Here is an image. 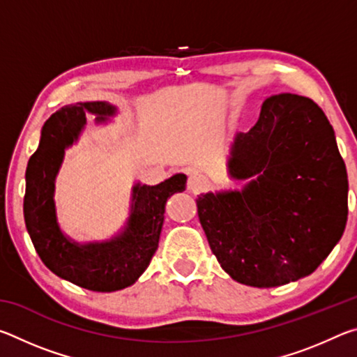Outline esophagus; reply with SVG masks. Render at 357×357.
<instances>
[{"mask_svg": "<svg viewBox=\"0 0 357 357\" xmlns=\"http://www.w3.org/2000/svg\"><path fill=\"white\" fill-rule=\"evenodd\" d=\"M209 187V181L200 173H190L189 179H187V190L192 193H200L204 192Z\"/></svg>", "mask_w": 357, "mask_h": 357, "instance_id": "34e87169", "label": "esophagus"}]
</instances>
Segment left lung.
<instances>
[{"label":"left lung","mask_w":357,"mask_h":357,"mask_svg":"<svg viewBox=\"0 0 357 357\" xmlns=\"http://www.w3.org/2000/svg\"><path fill=\"white\" fill-rule=\"evenodd\" d=\"M228 168L234 179H257L197 200L222 269L257 288L312 274L348 217L347 167L324 112L304 96H271L255 126L234 137Z\"/></svg>","instance_id":"1"}]
</instances>
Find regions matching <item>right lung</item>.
<instances>
[{
    "instance_id": "right-lung-1",
    "label": "right lung",
    "mask_w": 357,
    "mask_h": 357,
    "mask_svg": "<svg viewBox=\"0 0 357 357\" xmlns=\"http://www.w3.org/2000/svg\"><path fill=\"white\" fill-rule=\"evenodd\" d=\"M98 121L112 116L107 102H80L53 113L42 128L39 148L29 157L23 215L38 255L53 274L91 291L110 293L134 283L151 263L159 247L165 203L185 189L187 176L174 174L157 185L134 187V203L128 227L108 243L75 244L56 223L53 190L64 149L74 143L84 126V114Z\"/></svg>"
}]
</instances>
